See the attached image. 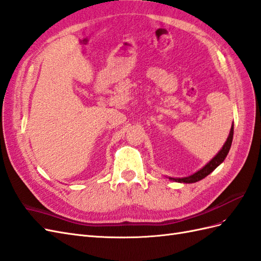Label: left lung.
<instances>
[{"label":"left lung","mask_w":261,"mask_h":261,"mask_svg":"<svg viewBox=\"0 0 261 261\" xmlns=\"http://www.w3.org/2000/svg\"><path fill=\"white\" fill-rule=\"evenodd\" d=\"M232 136H233V124L231 126L230 133H229L228 138H227V141L224 144L223 149L218 152V154L215 158H214L213 160H211L210 163H207L202 170H199L198 172L195 173V174H193V175H191L189 177L171 178V179H173V181H175V182H179V183H182V182L183 183H195L197 181H200V179H202V178L206 177L207 175L210 174V173H212L214 170L217 168V166L220 163L224 161L225 158L227 156V154H228L229 149H230V146H231V142H232Z\"/></svg>","instance_id":"8db88e82"}]
</instances>
